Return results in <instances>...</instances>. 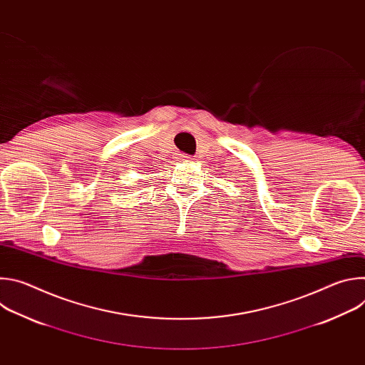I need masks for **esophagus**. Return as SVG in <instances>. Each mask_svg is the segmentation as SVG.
Returning <instances> with one entry per match:
<instances>
[{
  "label": "esophagus",
  "instance_id": "obj_1",
  "mask_svg": "<svg viewBox=\"0 0 365 365\" xmlns=\"http://www.w3.org/2000/svg\"><path fill=\"white\" fill-rule=\"evenodd\" d=\"M180 159H182V160H186V162H190V160H192L190 155H186V154H180Z\"/></svg>",
  "mask_w": 365,
  "mask_h": 365
}]
</instances>
